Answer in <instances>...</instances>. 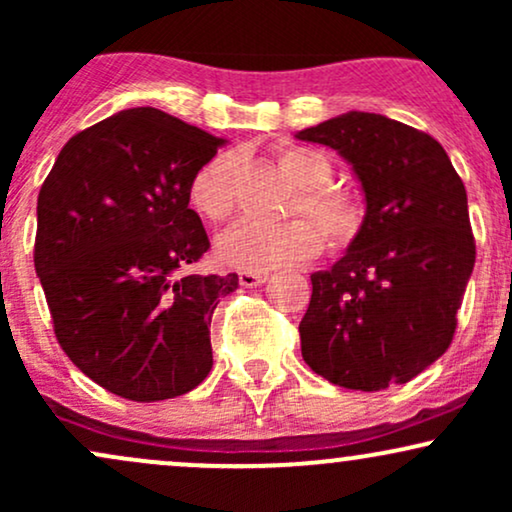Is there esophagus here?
<instances>
[{
	"mask_svg": "<svg viewBox=\"0 0 512 512\" xmlns=\"http://www.w3.org/2000/svg\"><path fill=\"white\" fill-rule=\"evenodd\" d=\"M238 279H240V284L252 289V286L264 284V281H267V274H264V272H240Z\"/></svg>",
	"mask_w": 512,
	"mask_h": 512,
	"instance_id": "obj_1",
	"label": "esophagus"
}]
</instances>
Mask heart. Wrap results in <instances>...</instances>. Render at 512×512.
I'll use <instances>...</instances> for the list:
<instances>
[{"label": "heart", "instance_id": "heart-1", "mask_svg": "<svg viewBox=\"0 0 512 512\" xmlns=\"http://www.w3.org/2000/svg\"><path fill=\"white\" fill-rule=\"evenodd\" d=\"M281 170L301 187L289 216H305L276 226L238 223L219 238V257L243 272H269L313 260L325 238L327 248L344 250L358 238L366 219L361 199L332 182V161L308 146H281ZM187 197L199 216L211 223L233 219L238 209V156L221 151L192 173Z\"/></svg>", "mask_w": 512, "mask_h": 512}]
</instances>
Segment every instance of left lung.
Returning a JSON list of instances; mask_svg holds the SVG:
<instances>
[{
  "instance_id": "1",
  "label": "left lung",
  "mask_w": 512,
  "mask_h": 512,
  "mask_svg": "<svg viewBox=\"0 0 512 512\" xmlns=\"http://www.w3.org/2000/svg\"><path fill=\"white\" fill-rule=\"evenodd\" d=\"M296 137L346 158L366 195L358 238L310 276L303 361L346 390L409 383L455 337L477 257L467 190L431 134L385 115L351 110Z\"/></svg>"
}]
</instances>
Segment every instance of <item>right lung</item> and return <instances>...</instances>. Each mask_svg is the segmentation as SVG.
<instances>
[{"instance_id": "add662e5", "label": "right lung", "mask_w": 512, "mask_h": 512, "mask_svg": "<svg viewBox=\"0 0 512 512\" xmlns=\"http://www.w3.org/2000/svg\"><path fill=\"white\" fill-rule=\"evenodd\" d=\"M223 139L156 108L74 134L38 195L33 262L64 354L132 402L195 390L209 325L238 274H195L209 250L190 209L192 173Z\"/></svg>"}]
</instances>
